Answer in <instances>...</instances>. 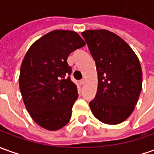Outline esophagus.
I'll return each mask as SVG.
<instances>
[{"instance_id": "obj_1", "label": "esophagus", "mask_w": 154, "mask_h": 154, "mask_svg": "<svg viewBox=\"0 0 154 154\" xmlns=\"http://www.w3.org/2000/svg\"><path fill=\"white\" fill-rule=\"evenodd\" d=\"M79 84H80L81 85H85V79L80 80V81H79Z\"/></svg>"}]
</instances>
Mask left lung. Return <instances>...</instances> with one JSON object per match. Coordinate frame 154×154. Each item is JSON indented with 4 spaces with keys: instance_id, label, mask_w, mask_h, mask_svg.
Masks as SVG:
<instances>
[{
    "instance_id": "left-lung-1",
    "label": "left lung",
    "mask_w": 154,
    "mask_h": 154,
    "mask_svg": "<svg viewBox=\"0 0 154 154\" xmlns=\"http://www.w3.org/2000/svg\"><path fill=\"white\" fill-rule=\"evenodd\" d=\"M95 60L98 87L90 107L97 119L109 125L124 122L132 113L143 86L139 59L118 35L105 29L82 33Z\"/></svg>"
}]
</instances>
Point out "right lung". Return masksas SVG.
I'll return each mask as SVG.
<instances>
[{"label": "right lung", "mask_w": 154, "mask_h": 154, "mask_svg": "<svg viewBox=\"0 0 154 154\" xmlns=\"http://www.w3.org/2000/svg\"><path fill=\"white\" fill-rule=\"evenodd\" d=\"M85 45L75 32L52 31L32 43L22 60L19 88L23 102L35 122L47 130H59L70 120L78 91L66 77L71 75L67 59Z\"/></svg>", "instance_id": "add662e5"}]
</instances>
